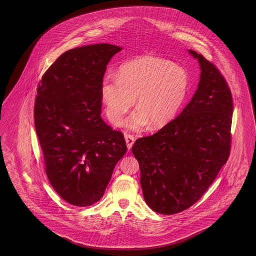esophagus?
Here are the masks:
<instances>
[{"label": "esophagus", "mask_w": 256, "mask_h": 256, "mask_svg": "<svg viewBox=\"0 0 256 256\" xmlns=\"http://www.w3.org/2000/svg\"><path fill=\"white\" fill-rule=\"evenodd\" d=\"M124 138H126V144H127V147H128V149H130L132 146H134V141H136V139H134V137L132 136V134H126L124 136Z\"/></svg>", "instance_id": "obj_1"}]
</instances>
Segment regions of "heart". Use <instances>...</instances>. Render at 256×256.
Listing matches in <instances>:
<instances>
[{
  "label": "heart",
  "mask_w": 256,
  "mask_h": 256,
  "mask_svg": "<svg viewBox=\"0 0 256 256\" xmlns=\"http://www.w3.org/2000/svg\"><path fill=\"white\" fill-rule=\"evenodd\" d=\"M188 76L180 66L154 56H146L122 66L117 76L108 75L100 93L109 120L122 126L137 98L138 109L126 122L132 130L168 124L178 114L188 92Z\"/></svg>",
  "instance_id": "heart-1"
}]
</instances>
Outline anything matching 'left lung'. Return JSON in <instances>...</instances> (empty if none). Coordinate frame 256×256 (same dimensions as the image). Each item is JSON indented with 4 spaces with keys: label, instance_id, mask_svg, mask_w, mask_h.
Returning <instances> with one entry per match:
<instances>
[{
    "label": "left lung",
    "instance_id": "8db88e82",
    "mask_svg": "<svg viewBox=\"0 0 256 256\" xmlns=\"http://www.w3.org/2000/svg\"><path fill=\"white\" fill-rule=\"evenodd\" d=\"M200 66L190 104L158 132L136 140L132 152L141 171L144 200L171 215L195 204L227 162L232 142V96L217 66L188 50Z\"/></svg>",
    "mask_w": 256,
    "mask_h": 256
}]
</instances>
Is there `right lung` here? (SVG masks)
Instances as JSON below:
<instances>
[{"instance_id":"1","label":"right lung","mask_w":256,"mask_h":256,"mask_svg":"<svg viewBox=\"0 0 256 256\" xmlns=\"http://www.w3.org/2000/svg\"><path fill=\"white\" fill-rule=\"evenodd\" d=\"M122 48L96 44L61 54L38 86L34 117L44 170L66 202L87 207L104 196L126 152L122 132L100 117V87L110 58Z\"/></svg>"}]
</instances>
